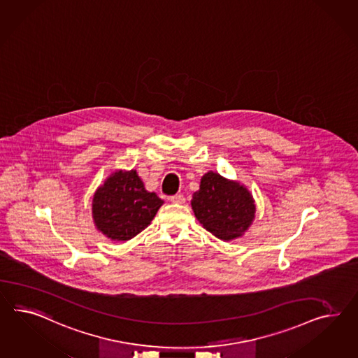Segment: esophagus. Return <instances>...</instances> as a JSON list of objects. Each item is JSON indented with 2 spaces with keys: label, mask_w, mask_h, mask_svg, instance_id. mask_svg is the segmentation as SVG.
<instances>
[{
  "label": "esophagus",
  "mask_w": 358,
  "mask_h": 358,
  "mask_svg": "<svg viewBox=\"0 0 358 358\" xmlns=\"http://www.w3.org/2000/svg\"><path fill=\"white\" fill-rule=\"evenodd\" d=\"M170 201L174 202V203H184V202H185V197H184L182 193H179V194L171 196V197H170Z\"/></svg>",
  "instance_id": "esophagus-1"
}]
</instances>
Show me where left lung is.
Segmentation results:
<instances>
[{
  "mask_svg": "<svg viewBox=\"0 0 358 358\" xmlns=\"http://www.w3.org/2000/svg\"><path fill=\"white\" fill-rule=\"evenodd\" d=\"M193 211L203 229L220 240L241 236L255 218V201L245 187L209 171L193 193Z\"/></svg>",
  "mask_w": 358,
  "mask_h": 358,
  "instance_id": "1",
  "label": "left lung"
}]
</instances>
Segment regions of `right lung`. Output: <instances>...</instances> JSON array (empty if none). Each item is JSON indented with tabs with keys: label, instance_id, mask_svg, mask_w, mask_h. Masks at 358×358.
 <instances>
[{
	"label": "right lung",
	"instance_id": "right-lung-1",
	"mask_svg": "<svg viewBox=\"0 0 358 358\" xmlns=\"http://www.w3.org/2000/svg\"><path fill=\"white\" fill-rule=\"evenodd\" d=\"M162 203L144 188L135 170L118 171L94 193L93 220L108 238L126 241L147 229Z\"/></svg>",
	"mask_w": 358,
	"mask_h": 358
}]
</instances>
